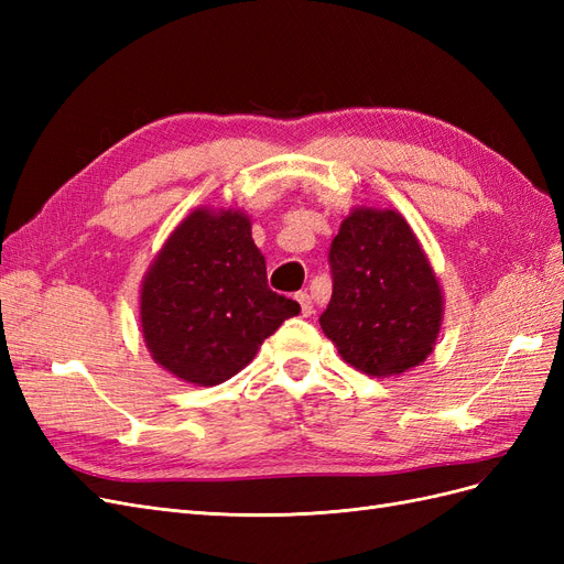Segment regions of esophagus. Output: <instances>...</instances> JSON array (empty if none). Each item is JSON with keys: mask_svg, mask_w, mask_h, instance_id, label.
<instances>
[{"mask_svg": "<svg viewBox=\"0 0 564 564\" xmlns=\"http://www.w3.org/2000/svg\"><path fill=\"white\" fill-rule=\"evenodd\" d=\"M296 301H299V305H301V315H303V317H311V315L315 313L313 299H311L308 292H299V294H296Z\"/></svg>", "mask_w": 564, "mask_h": 564, "instance_id": "34e87169", "label": "esophagus"}]
</instances>
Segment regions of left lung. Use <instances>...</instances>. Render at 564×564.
I'll return each instance as SVG.
<instances>
[{
	"mask_svg": "<svg viewBox=\"0 0 564 564\" xmlns=\"http://www.w3.org/2000/svg\"><path fill=\"white\" fill-rule=\"evenodd\" d=\"M329 268L334 289L319 327L348 365L386 379L431 355L442 292L398 212L355 209L329 247Z\"/></svg>",
	"mask_w": 564,
	"mask_h": 564,
	"instance_id": "1",
	"label": "left lung"
}]
</instances>
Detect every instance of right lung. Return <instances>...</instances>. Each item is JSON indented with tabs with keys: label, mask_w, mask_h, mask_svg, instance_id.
Here are the masks:
<instances>
[{
	"label": "right lung",
	"mask_w": 564,
	"mask_h": 564,
	"mask_svg": "<svg viewBox=\"0 0 564 564\" xmlns=\"http://www.w3.org/2000/svg\"><path fill=\"white\" fill-rule=\"evenodd\" d=\"M301 305L268 286L265 259L240 212L197 209L150 265L141 289L148 350L174 377L224 383Z\"/></svg>",
	"instance_id": "1"
}]
</instances>
